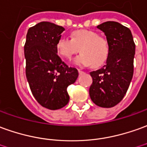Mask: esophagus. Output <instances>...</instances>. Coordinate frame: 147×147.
<instances>
[{"mask_svg": "<svg viewBox=\"0 0 147 147\" xmlns=\"http://www.w3.org/2000/svg\"><path fill=\"white\" fill-rule=\"evenodd\" d=\"M79 73L80 74H82V73H84V71H81V70H80V69H79Z\"/></svg>", "mask_w": 147, "mask_h": 147, "instance_id": "obj_1", "label": "esophagus"}]
</instances>
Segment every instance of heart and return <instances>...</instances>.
<instances>
[{"label": "heart", "instance_id": "b5f03b06", "mask_svg": "<svg viewBox=\"0 0 147 147\" xmlns=\"http://www.w3.org/2000/svg\"><path fill=\"white\" fill-rule=\"evenodd\" d=\"M56 51L65 59H71L80 49L81 54L75 59V63L82 66L91 65L94 68L102 66L109 57L110 49L105 39L90 30L74 31L71 39L59 38L56 45Z\"/></svg>", "mask_w": 147, "mask_h": 147}]
</instances>
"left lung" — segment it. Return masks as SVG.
I'll return each instance as SVG.
<instances>
[{
	"instance_id": "8db88e82",
	"label": "left lung",
	"mask_w": 147,
	"mask_h": 147,
	"mask_svg": "<svg viewBox=\"0 0 147 147\" xmlns=\"http://www.w3.org/2000/svg\"><path fill=\"white\" fill-rule=\"evenodd\" d=\"M107 37L109 57L102 68L90 72L92 84L89 95L101 107H112L123 98L134 73L135 45L131 30L115 21L97 26Z\"/></svg>"
}]
</instances>
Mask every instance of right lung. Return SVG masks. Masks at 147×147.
I'll list each match as a JSON object with an SVG mask.
<instances>
[{
	"mask_svg": "<svg viewBox=\"0 0 147 147\" xmlns=\"http://www.w3.org/2000/svg\"><path fill=\"white\" fill-rule=\"evenodd\" d=\"M64 31L62 26L47 21L28 30L24 45L25 73L31 91L42 107L58 110L69 102L67 88L79 76L76 68L62 61L56 49Z\"/></svg>",
	"mask_w": 147,
	"mask_h": 147,
	"instance_id": "right-lung-1",
	"label": "right lung"
}]
</instances>
